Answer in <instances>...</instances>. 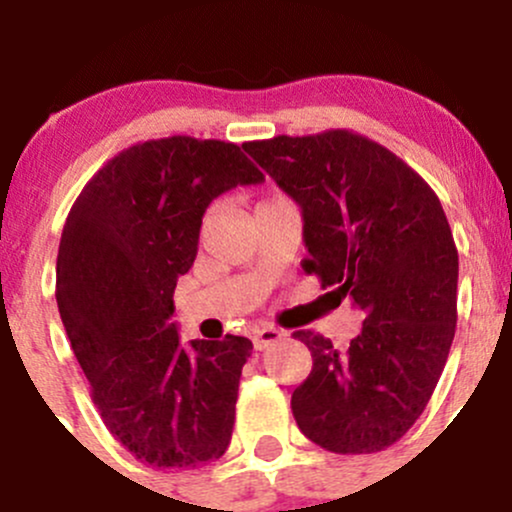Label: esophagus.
<instances>
[{
	"label": "esophagus",
	"mask_w": 512,
	"mask_h": 512,
	"mask_svg": "<svg viewBox=\"0 0 512 512\" xmlns=\"http://www.w3.org/2000/svg\"><path fill=\"white\" fill-rule=\"evenodd\" d=\"M287 336L284 331H279V328L274 326H262V328H255L252 331V343H255V348H260V351H265V348L274 346L277 341H282V338Z\"/></svg>",
	"instance_id": "esophagus-1"
}]
</instances>
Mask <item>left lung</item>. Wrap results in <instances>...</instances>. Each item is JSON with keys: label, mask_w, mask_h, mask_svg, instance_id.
Masks as SVG:
<instances>
[{"label": "left lung", "mask_w": 512, "mask_h": 512, "mask_svg": "<svg viewBox=\"0 0 512 512\" xmlns=\"http://www.w3.org/2000/svg\"><path fill=\"white\" fill-rule=\"evenodd\" d=\"M301 206V262L365 314L346 353L297 331L311 373L292 395L304 437L333 454H375L427 407L456 331L459 252L432 186L397 154L351 129L242 144Z\"/></svg>", "instance_id": "left-lung-1"}]
</instances>
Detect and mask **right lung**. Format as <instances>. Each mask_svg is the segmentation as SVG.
Instances as JSON below:
<instances>
[{
  "mask_svg": "<svg viewBox=\"0 0 512 512\" xmlns=\"http://www.w3.org/2000/svg\"><path fill=\"white\" fill-rule=\"evenodd\" d=\"M265 174L233 142L186 134L122 149L75 198L56 301L102 422L154 469L220 459L233 437L245 336L193 341L171 324L213 198Z\"/></svg>",
  "mask_w": 512,
  "mask_h": 512,
  "instance_id": "right-lung-1",
  "label": "right lung"
}]
</instances>
